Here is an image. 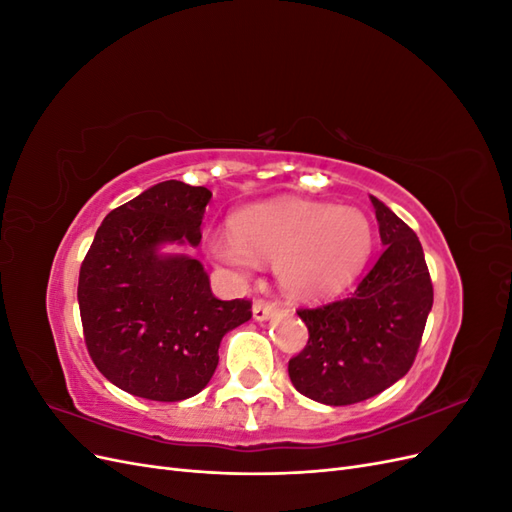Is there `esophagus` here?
<instances>
[{"label":"esophagus","mask_w":512,"mask_h":512,"mask_svg":"<svg viewBox=\"0 0 512 512\" xmlns=\"http://www.w3.org/2000/svg\"><path fill=\"white\" fill-rule=\"evenodd\" d=\"M277 312V307L269 301H256L254 307H252V314H254V320L262 322V320H269L273 318V314Z\"/></svg>","instance_id":"obj_1"}]
</instances>
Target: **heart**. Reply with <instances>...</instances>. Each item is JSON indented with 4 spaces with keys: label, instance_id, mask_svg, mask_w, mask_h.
<instances>
[{
    "label": "heart",
    "instance_id": "heart-1",
    "mask_svg": "<svg viewBox=\"0 0 512 512\" xmlns=\"http://www.w3.org/2000/svg\"><path fill=\"white\" fill-rule=\"evenodd\" d=\"M371 245L374 232L359 209L292 198L241 213L232 232L209 237V254L239 277H250L256 260L275 262L288 294L316 299L344 288Z\"/></svg>",
    "mask_w": 512,
    "mask_h": 512
}]
</instances>
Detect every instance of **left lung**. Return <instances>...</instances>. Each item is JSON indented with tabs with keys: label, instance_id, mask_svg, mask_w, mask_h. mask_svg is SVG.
<instances>
[{
	"label": "left lung",
	"instance_id": "left-lung-1",
	"mask_svg": "<svg viewBox=\"0 0 512 512\" xmlns=\"http://www.w3.org/2000/svg\"><path fill=\"white\" fill-rule=\"evenodd\" d=\"M384 252L346 299L299 309L307 346L290 359L288 376L301 395L350 406L382 393L408 374L433 305L425 254L414 230L376 196Z\"/></svg>",
	"mask_w": 512,
	"mask_h": 512
}]
</instances>
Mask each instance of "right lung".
Segmentation results:
<instances>
[{
	"label": "right lung",
	"mask_w": 512,
	"mask_h": 512,
	"mask_svg": "<svg viewBox=\"0 0 512 512\" xmlns=\"http://www.w3.org/2000/svg\"><path fill=\"white\" fill-rule=\"evenodd\" d=\"M207 188L162 181L113 209L81 265L85 344L100 374L121 391L181 401L209 384L222 337L252 318L245 299L213 297L209 275L168 243H200Z\"/></svg>",
	"instance_id": "add662e5"
}]
</instances>
